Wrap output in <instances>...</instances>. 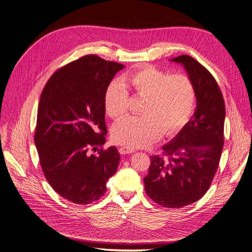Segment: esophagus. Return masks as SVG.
Segmentation results:
<instances>
[{"label":"esophagus","mask_w":252,"mask_h":252,"mask_svg":"<svg viewBox=\"0 0 252 252\" xmlns=\"http://www.w3.org/2000/svg\"><path fill=\"white\" fill-rule=\"evenodd\" d=\"M119 152H121V154H123V155H126V154L134 153L135 150L131 149V148H128V147H122L121 149H119Z\"/></svg>","instance_id":"1"}]
</instances>
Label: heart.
I'll list each match as a JSON object with an SVG mask.
<instances>
[{
  "instance_id": "obj_1",
  "label": "heart",
  "mask_w": 252,
  "mask_h": 252,
  "mask_svg": "<svg viewBox=\"0 0 252 252\" xmlns=\"http://www.w3.org/2000/svg\"><path fill=\"white\" fill-rule=\"evenodd\" d=\"M135 94L145 101L142 116L127 117L112 128L117 144L129 148L147 147L163 134L175 136L193 114L196 92L191 79L184 74L145 65L126 77ZM128 92L119 81H112L104 93V107L113 119L125 117L128 109Z\"/></svg>"
}]
</instances>
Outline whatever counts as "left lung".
<instances>
[{"label": "left lung", "mask_w": 252, "mask_h": 252, "mask_svg": "<svg viewBox=\"0 0 252 252\" xmlns=\"http://www.w3.org/2000/svg\"><path fill=\"white\" fill-rule=\"evenodd\" d=\"M170 61L187 71L196 92V108L188 124L162 146L164 156H150L144 183L154 202L181 208L199 200L210 187L223 147L226 109L216 79L204 66L188 55Z\"/></svg>", "instance_id": "1"}]
</instances>
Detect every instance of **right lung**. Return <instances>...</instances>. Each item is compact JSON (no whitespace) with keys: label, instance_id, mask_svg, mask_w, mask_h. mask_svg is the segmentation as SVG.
I'll list each match as a JSON object with an SVG mask.
<instances>
[{"label":"right lung","instance_id":"1","mask_svg":"<svg viewBox=\"0 0 252 252\" xmlns=\"http://www.w3.org/2000/svg\"><path fill=\"white\" fill-rule=\"evenodd\" d=\"M125 65L87 55L63 66L46 84L39 99L34 143L50 184L64 199L90 204L106 192L121 156L106 142L104 93Z\"/></svg>","mask_w":252,"mask_h":252}]
</instances>
